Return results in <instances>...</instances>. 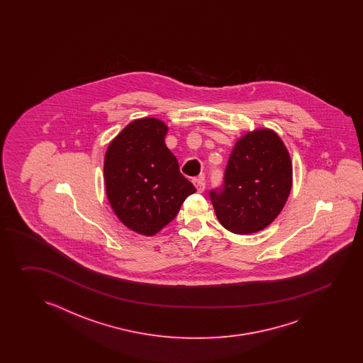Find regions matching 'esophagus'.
Returning a JSON list of instances; mask_svg holds the SVG:
<instances>
[{
  "mask_svg": "<svg viewBox=\"0 0 363 363\" xmlns=\"http://www.w3.org/2000/svg\"><path fill=\"white\" fill-rule=\"evenodd\" d=\"M193 184L196 185V188H197V191H199V192L201 193L205 191L206 183H205V178H203V177H199V178L193 179Z\"/></svg>",
  "mask_w": 363,
  "mask_h": 363,
  "instance_id": "34e87169",
  "label": "esophagus"
}]
</instances>
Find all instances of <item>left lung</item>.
<instances>
[{"instance_id": "left-lung-1", "label": "left lung", "mask_w": 363, "mask_h": 363, "mask_svg": "<svg viewBox=\"0 0 363 363\" xmlns=\"http://www.w3.org/2000/svg\"><path fill=\"white\" fill-rule=\"evenodd\" d=\"M292 188V162L284 143L271 130L247 132L238 140L224 172V184L210 191L219 223L249 235L270 225Z\"/></svg>"}]
</instances>
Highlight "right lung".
<instances>
[{"instance_id":"obj_1","label":"right lung","mask_w":363,"mask_h":363,"mask_svg":"<svg viewBox=\"0 0 363 363\" xmlns=\"http://www.w3.org/2000/svg\"><path fill=\"white\" fill-rule=\"evenodd\" d=\"M167 130L157 118L136 119L110 143L104 161L110 206L124 225L145 236L170 223L196 192L164 144Z\"/></svg>"}]
</instances>
